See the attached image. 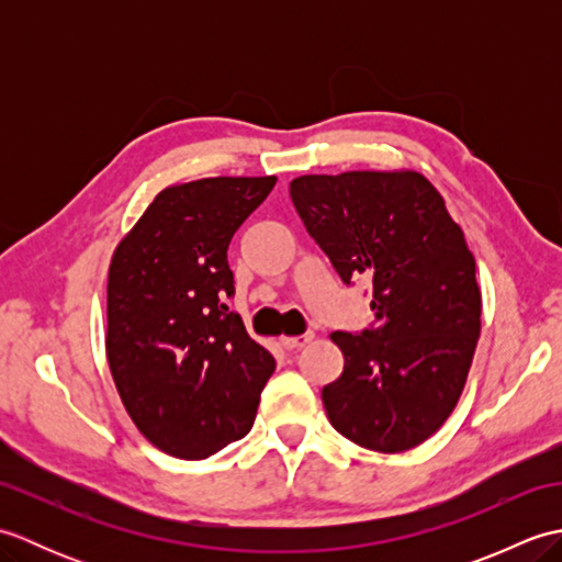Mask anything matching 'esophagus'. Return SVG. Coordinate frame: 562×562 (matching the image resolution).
Returning a JSON list of instances; mask_svg holds the SVG:
<instances>
[{
  "instance_id": "1",
  "label": "esophagus",
  "mask_w": 562,
  "mask_h": 562,
  "mask_svg": "<svg viewBox=\"0 0 562 562\" xmlns=\"http://www.w3.org/2000/svg\"><path fill=\"white\" fill-rule=\"evenodd\" d=\"M314 340V333H304V336H292V338H282V345L288 350H302L308 342Z\"/></svg>"
}]
</instances>
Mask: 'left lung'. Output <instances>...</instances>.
<instances>
[{
    "label": "left lung",
    "instance_id": "obj_1",
    "mask_svg": "<svg viewBox=\"0 0 562 562\" xmlns=\"http://www.w3.org/2000/svg\"><path fill=\"white\" fill-rule=\"evenodd\" d=\"M292 205L340 280H372L374 328L336 330L345 364L324 386L330 425L355 445L408 451L457 408L481 336L475 258L423 173H312Z\"/></svg>",
    "mask_w": 562,
    "mask_h": 562
}]
</instances>
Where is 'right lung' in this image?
Returning <instances> with one entry per match:
<instances>
[{"mask_svg": "<svg viewBox=\"0 0 562 562\" xmlns=\"http://www.w3.org/2000/svg\"><path fill=\"white\" fill-rule=\"evenodd\" d=\"M274 176H217L154 198L115 246L105 355L127 415L176 459H207L254 427L272 355L224 296L232 236Z\"/></svg>", "mask_w": 562, "mask_h": 562, "instance_id": "1", "label": "right lung"}]
</instances>
